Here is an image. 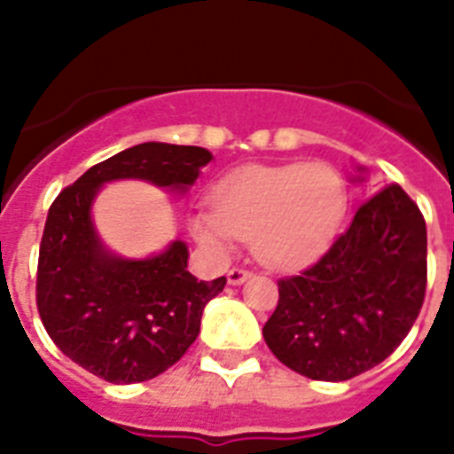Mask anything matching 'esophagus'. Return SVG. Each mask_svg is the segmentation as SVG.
Segmentation results:
<instances>
[{"mask_svg": "<svg viewBox=\"0 0 454 454\" xmlns=\"http://www.w3.org/2000/svg\"><path fill=\"white\" fill-rule=\"evenodd\" d=\"M228 285H242L245 280L252 278V270H245V269H231L228 270Z\"/></svg>", "mask_w": 454, "mask_h": 454, "instance_id": "34e87169", "label": "esophagus"}]
</instances>
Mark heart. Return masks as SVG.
<instances>
[{"label": "heart", "instance_id": "heart-1", "mask_svg": "<svg viewBox=\"0 0 454 454\" xmlns=\"http://www.w3.org/2000/svg\"><path fill=\"white\" fill-rule=\"evenodd\" d=\"M214 209L191 216V231L216 254L247 240L273 270H301L327 252L344 219L346 184L327 162L249 164L214 188Z\"/></svg>", "mask_w": 454, "mask_h": 454}]
</instances>
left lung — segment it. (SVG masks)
<instances>
[{"mask_svg": "<svg viewBox=\"0 0 454 454\" xmlns=\"http://www.w3.org/2000/svg\"><path fill=\"white\" fill-rule=\"evenodd\" d=\"M365 169L358 176L365 181ZM263 339L283 365L346 381L380 365L415 325L427 292V223L398 184L358 207L320 262L278 280Z\"/></svg>", "mask_w": 454, "mask_h": 454, "instance_id": "left-lung-1", "label": "left lung"}]
</instances>
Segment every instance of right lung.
I'll list each match as a JSON object with an SVG mask.
<instances>
[{"mask_svg":"<svg viewBox=\"0 0 454 454\" xmlns=\"http://www.w3.org/2000/svg\"><path fill=\"white\" fill-rule=\"evenodd\" d=\"M212 162L198 145L138 144L94 164L53 200L39 245L37 309L67 358L113 384L162 374L198 339L202 310L223 290L188 273V247L174 240L160 254H113L91 219L110 181H148L185 195Z\"/></svg>","mask_w":454,"mask_h":454,"instance_id":"1","label":"right lung"}]
</instances>
